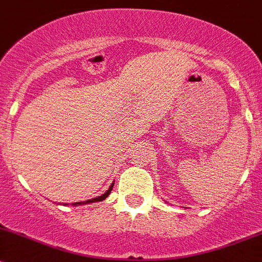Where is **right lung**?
<instances>
[{
	"mask_svg": "<svg viewBox=\"0 0 262 262\" xmlns=\"http://www.w3.org/2000/svg\"><path fill=\"white\" fill-rule=\"evenodd\" d=\"M113 187H114V183L113 184H111V187L108 188V190L106 193H103L102 195H100V197H96V199H92V200H88V201H85V202H77V204H73L74 205V206H77V205H84V204H92V202H98V201H103V200L106 199V197H107L108 194H110L111 193V190H113Z\"/></svg>",
	"mask_w": 262,
	"mask_h": 262,
	"instance_id": "1",
	"label": "right lung"
}]
</instances>
